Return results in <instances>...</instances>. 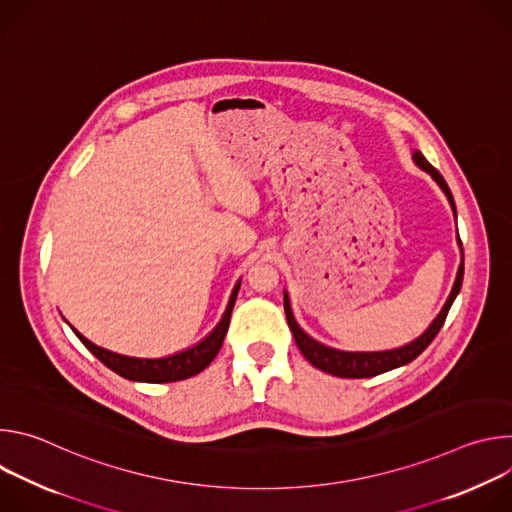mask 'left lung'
I'll return each instance as SVG.
<instances>
[{"instance_id": "8db88e82", "label": "left lung", "mask_w": 512, "mask_h": 512, "mask_svg": "<svg viewBox=\"0 0 512 512\" xmlns=\"http://www.w3.org/2000/svg\"><path fill=\"white\" fill-rule=\"evenodd\" d=\"M413 162L417 168H421L423 172H427L435 184L442 188V192L446 194L452 210H454V216L456 214V204H454V196L444 180V176L437 172L425 158L419 150H413L411 154ZM458 245H460V253H462V261H460V267H458V273H456V279H454V285H452V291L450 296L444 304V308L440 310V314H437L433 318V322L427 326V330L423 334H419L415 340L403 344V346H397V348H391V350H340V348H334V346H328L324 342H318L316 338H312L294 318V312H291V304H289V296L287 291L283 289V308H285V318H287V326L291 330V334H294L296 338V344L298 348L302 350V354L306 356V360L310 364H314L316 369L328 373V375H334V377H342V379H369V377H377L381 373H387V371H393V369H399L403 367V364L411 362L413 358H417L429 344L431 340L437 336V332L442 330L446 318H448V312L454 304V300L458 298L460 289H462V279H464V251H462V241L458 237Z\"/></svg>"}]
</instances>
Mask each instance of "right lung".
<instances>
[{
  "instance_id": "add662e5",
  "label": "right lung",
  "mask_w": 512,
  "mask_h": 512,
  "mask_svg": "<svg viewBox=\"0 0 512 512\" xmlns=\"http://www.w3.org/2000/svg\"><path fill=\"white\" fill-rule=\"evenodd\" d=\"M239 287H241V279L235 283V287L231 291V298H229L223 318L218 320V324L200 342H196L194 346L184 348L180 352H174L170 356H162V358H137V356H127V354L107 350L103 346H97L89 338H85L77 328H72L68 322L66 324L72 328V332L77 334V338L105 364V367H109L113 373H117L119 377H123L127 381H137V383L184 381V379H190V377L198 375L200 371H204L214 360L218 350H221L223 340L229 330L231 312L235 308Z\"/></svg>"
}]
</instances>
